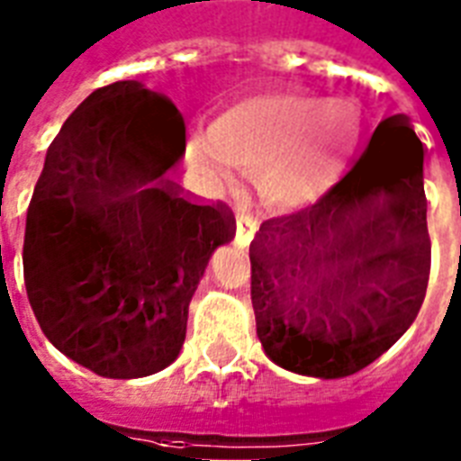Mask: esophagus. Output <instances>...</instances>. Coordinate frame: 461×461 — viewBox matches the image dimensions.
I'll use <instances>...</instances> for the list:
<instances>
[{
    "label": "esophagus",
    "mask_w": 461,
    "mask_h": 461,
    "mask_svg": "<svg viewBox=\"0 0 461 461\" xmlns=\"http://www.w3.org/2000/svg\"><path fill=\"white\" fill-rule=\"evenodd\" d=\"M252 240V223L248 219H238V228H235V245L238 248H248Z\"/></svg>",
    "instance_id": "1"
}]
</instances>
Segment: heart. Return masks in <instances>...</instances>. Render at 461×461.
<instances>
[{"instance_id":"heart-1","label":"heart","mask_w":461,"mask_h":461,"mask_svg":"<svg viewBox=\"0 0 461 461\" xmlns=\"http://www.w3.org/2000/svg\"><path fill=\"white\" fill-rule=\"evenodd\" d=\"M359 135L362 119L348 99L254 92L213 116L207 138L190 147V159L221 187H233V167L252 180L267 212L297 213L330 193Z\"/></svg>"}]
</instances>
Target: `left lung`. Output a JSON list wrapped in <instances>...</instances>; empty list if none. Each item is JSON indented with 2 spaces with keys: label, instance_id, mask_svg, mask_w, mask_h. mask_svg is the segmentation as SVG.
<instances>
[{
  "label": "left lung",
  "instance_id": "1",
  "mask_svg": "<svg viewBox=\"0 0 461 461\" xmlns=\"http://www.w3.org/2000/svg\"><path fill=\"white\" fill-rule=\"evenodd\" d=\"M249 264L257 335L283 369L352 376L393 348L430 274L423 145L410 121H381L314 207L261 223Z\"/></svg>",
  "mask_w": 461,
  "mask_h": 461
}]
</instances>
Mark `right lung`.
<instances>
[{
  "label": "right lung",
  "instance_id": "right-lung-1",
  "mask_svg": "<svg viewBox=\"0 0 461 461\" xmlns=\"http://www.w3.org/2000/svg\"><path fill=\"white\" fill-rule=\"evenodd\" d=\"M183 152L180 112L138 80L92 92L47 149L25 290L47 340L97 376L167 369L209 257L235 235L219 204H193L167 178Z\"/></svg>",
  "mask_w": 461,
  "mask_h": 461
}]
</instances>
